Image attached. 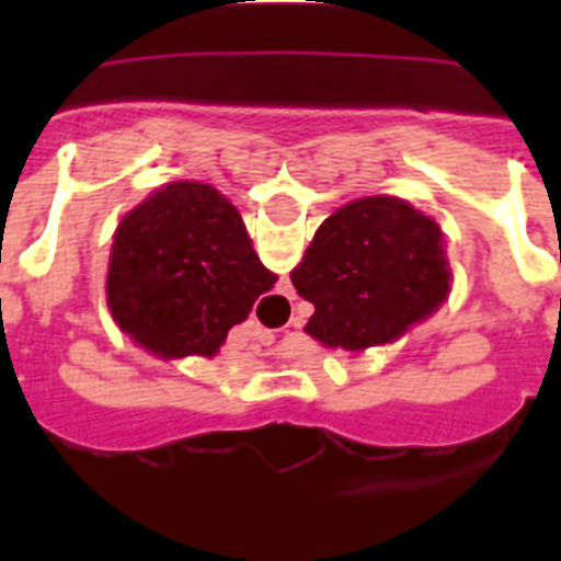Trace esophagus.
Wrapping results in <instances>:
<instances>
[{
  "label": "esophagus",
  "instance_id": "esophagus-1",
  "mask_svg": "<svg viewBox=\"0 0 561 561\" xmlns=\"http://www.w3.org/2000/svg\"><path fill=\"white\" fill-rule=\"evenodd\" d=\"M257 342H261V345H270V342H272L270 331H261V334H257Z\"/></svg>",
  "mask_w": 561,
  "mask_h": 561
}]
</instances>
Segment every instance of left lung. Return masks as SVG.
<instances>
[{"label": "left lung", "mask_w": 561, "mask_h": 561, "mask_svg": "<svg viewBox=\"0 0 561 561\" xmlns=\"http://www.w3.org/2000/svg\"><path fill=\"white\" fill-rule=\"evenodd\" d=\"M291 284L314 304L306 331L325 348L390 342L447 297L440 227L396 196L359 199L320 225Z\"/></svg>", "instance_id": "left-lung-1"}]
</instances>
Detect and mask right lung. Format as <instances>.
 Listing matches in <instances>:
<instances>
[{
    "label": "right lung",
    "mask_w": 561,
    "mask_h": 561,
    "mask_svg": "<svg viewBox=\"0 0 561 561\" xmlns=\"http://www.w3.org/2000/svg\"><path fill=\"white\" fill-rule=\"evenodd\" d=\"M277 277L216 187L173 182L114 232L106 295L126 334L160 356H213Z\"/></svg>",
    "instance_id": "1"
}]
</instances>
